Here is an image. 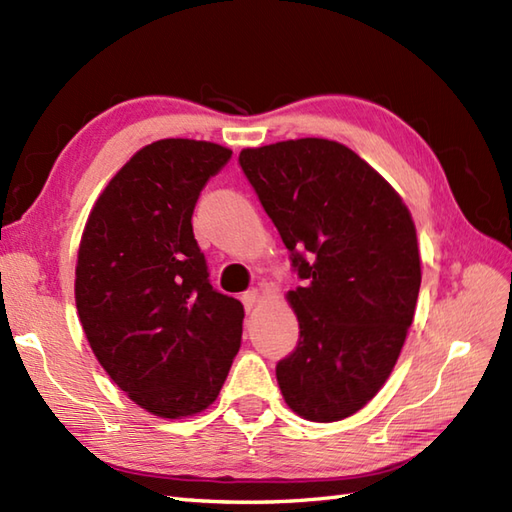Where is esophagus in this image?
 <instances>
[{
    "mask_svg": "<svg viewBox=\"0 0 512 512\" xmlns=\"http://www.w3.org/2000/svg\"><path fill=\"white\" fill-rule=\"evenodd\" d=\"M242 301H244V308L250 312L253 310L255 306H257V301H259V292L253 288V290H246L244 295H242Z\"/></svg>",
    "mask_w": 512,
    "mask_h": 512,
    "instance_id": "1",
    "label": "esophagus"
}]
</instances>
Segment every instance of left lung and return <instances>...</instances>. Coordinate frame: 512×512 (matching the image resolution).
I'll use <instances>...</instances> for the list:
<instances>
[{
  "label": "left lung",
  "mask_w": 512,
  "mask_h": 512,
  "mask_svg": "<svg viewBox=\"0 0 512 512\" xmlns=\"http://www.w3.org/2000/svg\"><path fill=\"white\" fill-rule=\"evenodd\" d=\"M239 165L290 250L295 352L277 363L286 405L312 422L352 416L394 369L416 312L420 253L394 187L336 140L242 149Z\"/></svg>",
  "instance_id": "1"
}]
</instances>
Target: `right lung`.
<instances>
[{
  "label": "right lung",
  "mask_w": 512,
  "mask_h": 512,
  "mask_svg": "<svg viewBox=\"0 0 512 512\" xmlns=\"http://www.w3.org/2000/svg\"><path fill=\"white\" fill-rule=\"evenodd\" d=\"M231 149L156 140L96 200L74 299L94 356L138 407L187 418L213 405L242 341L244 306L213 290L191 215Z\"/></svg>",
  "instance_id": "1"
}]
</instances>
